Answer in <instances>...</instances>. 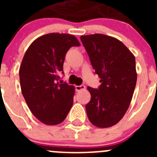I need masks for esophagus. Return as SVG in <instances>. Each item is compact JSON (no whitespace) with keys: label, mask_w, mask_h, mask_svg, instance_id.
<instances>
[{"label":"esophagus","mask_w":157,"mask_h":157,"mask_svg":"<svg viewBox=\"0 0 157 157\" xmlns=\"http://www.w3.org/2000/svg\"><path fill=\"white\" fill-rule=\"evenodd\" d=\"M86 89V86L84 85H81V86H75V90L77 92H79V91L84 90Z\"/></svg>","instance_id":"esophagus-1"}]
</instances>
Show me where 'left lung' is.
Here are the masks:
<instances>
[{
  "label": "left lung",
  "mask_w": 157,
  "mask_h": 157,
  "mask_svg": "<svg viewBox=\"0 0 157 157\" xmlns=\"http://www.w3.org/2000/svg\"><path fill=\"white\" fill-rule=\"evenodd\" d=\"M80 38L101 82L96 90L87 87L91 95L86 105L87 116L96 127H112L125 115L132 100L137 82L135 57L116 37L94 34Z\"/></svg>",
  "instance_id": "left-lung-1"
}]
</instances>
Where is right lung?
<instances>
[{
    "instance_id": "1",
    "label": "right lung",
    "mask_w": 157,
    "mask_h": 157,
    "mask_svg": "<svg viewBox=\"0 0 157 157\" xmlns=\"http://www.w3.org/2000/svg\"><path fill=\"white\" fill-rule=\"evenodd\" d=\"M79 45L74 35L50 33L37 37L25 52L19 67L22 94L32 114L45 125L62 123L71 109L75 86L58 82V74L69 48Z\"/></svg>"
}]
</instances>
